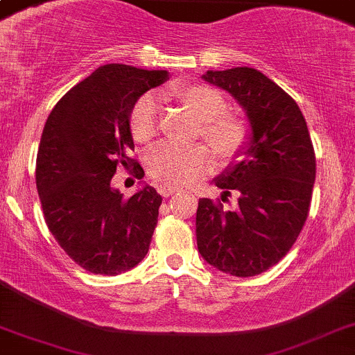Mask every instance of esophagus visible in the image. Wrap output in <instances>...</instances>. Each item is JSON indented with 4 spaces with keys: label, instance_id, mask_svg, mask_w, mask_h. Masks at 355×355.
<instances>
[{
    "label": "esophagus",
    "instance_id": "obj_1",
    "mask_svg": "<svg viewBox=\"0 0 355 355\" xmlns=\"http://www.w3.org/2000/svg\"><path fill=\"white\" fill-rule=\"evenodd\" d=\"M178 192H180L178 189H165V187H162V189H159V193H162L163 197H170V196H173V193H178Z\"/></svg>",
    "mask_w": 355,
    "mask_h": 355
}]
</instances>
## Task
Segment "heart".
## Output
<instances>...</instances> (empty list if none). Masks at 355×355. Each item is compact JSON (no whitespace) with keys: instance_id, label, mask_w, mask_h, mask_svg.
<instances>
[{"instance_id":"obj_1","label":"heart","mask_w":355,"mask_h":355,"mask_svg":"<svg viewBox=\"0 0 355 355\" xmlns=\"http://www.w3.org/2000/svg\"><path fill=\"white\" fill-rule=\"evenodd\" d=\"M200 119L198 135L224 162L236 158L249 141V124L239 116L225 112L227 103L216 89L204 84H185L171 89ZM159 104L151 94L139 97L130 112V131L136 143L148 145L158 133ZM214 159L207 146L162 145L146 158L148 175L165 189H182L212 170Z\"/></svg>"}]
</instances>
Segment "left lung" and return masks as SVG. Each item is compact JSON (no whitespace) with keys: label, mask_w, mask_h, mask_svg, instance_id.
I'll list each match as a JSON object with an SVG mask.
<instances>
[{"label":"left lung","mask_w":355,"mask_h":355,"mask_svg":"<svg viewBox=\"0 0 355 355\" xmlns=\"http://www.w3.org/2000/svg\"><path fill=\"white\" fill-rule=\"evenodd\" d=\"M204 77L234 96L252 128L244 159L216 178L238 205L200 198L197 246L202 258L239 278L261 275L286 256L305 225L315 182V151L298 104L259 70H209Z\"/></svg>","instance_id":"8db88e82"}]
</instances>
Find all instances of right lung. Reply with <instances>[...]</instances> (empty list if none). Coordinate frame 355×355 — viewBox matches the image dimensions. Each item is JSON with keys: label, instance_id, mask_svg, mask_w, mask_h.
<instances>
[{"label": "right lung", "instance_id": "add662e5", "mask_svg": "<svg viewBox=\"0 0 355 355\" xmlns=\"http://www.w3.org/2000/svg\"><path fill=\"white\" fill-rule=\"evenodd\" d=\"M166 70L133 65L99 67L55 104L37 153L35 180L49 231L73 263L114 276L141 263L158 220L162 196L146 185L124 198L112 189L123 166L145 175L130 131V112Z\"/></svg>", "mask_w": 355, "mask_h": 355}]
</instances>
